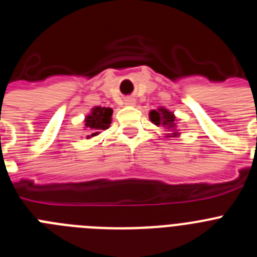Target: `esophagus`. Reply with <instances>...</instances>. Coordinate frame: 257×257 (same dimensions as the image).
I'll use <instances>...</instances> for the list:
<instances>
[{
  "instance_id": "34e87169",
  "label": "esophagus",
  "mask_w": 257,
  "mask_h": 257,
  "mask_svg": "<svg viewBox=\"0 0 257 257\" xmlns=\"http://www.w3.org/2000/svg\"><path fill=\"white\" fill-rule=\"evenodd\" d=\"M124 104H126V105H135V100H134L133 97H128V99L124 100Z\"/></svg>"
}]
</instances>
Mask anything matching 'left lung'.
Returning <instances> with one entry per match:
<instances>
[{"label": "left lung", "mask_w": 257, "mask_h": 257, "mask_svg": "<svg viewBox=\"0 0 257 257\" xmlns=\"http://www.w3.org/2000/svg\"><path fill=\"white\" fill-rule=\"evenodd\" d=\"M149 115H151V121L153 122L154 124H157V126L163 124V126H167L169 128H174L175 117L171 112H169V110L160 108L158 110H152ZM172 135H176V133L172 134Z\"/></svg>", "instance_id": "1"}]
</instances>
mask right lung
Masks as SVG:
<instances>
[{
    "mask_svg": "<svg viewBox=\"0 0 257 257\" xmlns=\"http://www.w3.org/2000/svg\"><path fill=\"white\" fill-rule=\"evenodd\" d=\"M113 110L110 108H101L96 106L92 109V113L87 115L85 121V126L91 131V136L97 135L101 130H106L110 124V117Z\"/></svg>",
    "mask_w": 257,
    "mask_h": 257,
    "instance_id": "right-lung-1",
    "label": "right lung"
}]
</instances>
